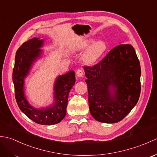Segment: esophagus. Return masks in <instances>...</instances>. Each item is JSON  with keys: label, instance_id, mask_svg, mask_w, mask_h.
I'll return each mask as SVG.
<instances>
[{"label": "esophagus", "instance_id": "34e87169", "mask_svg": "<svg viewBox=\"0 0 157 157\" xmlns=\"http://www.w3.org/2000/svg\"><path fill=\"white\" fill-rule=\"evenodd\" d=\"M76 75L78 77H79V78H81V77H82L83 75H84V71L81 69H78L76 71Z\"/></svg>", "mask_w": 157, "mask_h": 157}]
</instances>
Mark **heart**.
Here are the masks:
<instances>
[{"mask_svg":"<svg viewBox=\"0 0 157 157\" xmlns=\"http://www.w3.org/2000/svg\"><path fill=\"white\" fill-rule=\"evenodd\" d=\"M94 42L93 40H88L81 42L78 46V50H84L87 48ZM107 48L106 43L103 41H98L94 43L91 47L85 52L83 56L84 61L87 64H92L95 63L101 56L104 54Z\"/></svg>","mask_w":157,"mask_h":157,"instance_id":"obj_1","label":"heart"}]
</instances>
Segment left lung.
<instances>
[{"label": "left lung", "instance_id": "left-lung-1", "mask_svg": "<svg viewBox=\"0 0 157 157\" xmlns=\"http://www.w3.org/2000/svg\"><path fill=\"white\" fill-rule=\"evenodd\" d=\"M84 68L93 117L103 123L121 121L138 102L141 91V68L134 47L119 44L96 64Z\"/></svg>", "mask_w": 157, "mask_h": 157}]
</instances>
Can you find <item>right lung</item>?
Returning a JSON list of instances; mask_svg holds the SVG:
<instances>
[{"instance_id":"obj_1","label":"right lung","mask_w":157,"mask_h":157,"mask_svg":"<svg viewBox=\"0 0 157 157\" xmlns=\"http://www.w3.org/2000/svg\"><path fill=\"white\" fill-rule=\"evenodd\" d=\"M42 44V40L34 38L23 43L18 48L13 71V82L15 99L21 111L35 123L49 125L59 123L65 117L69 93L75 84V78L73 71L58 77L55 84V102L51 107L36 109L29 105L23 93V80L32 63L40 55V48Z\"/></svg>"}]
</instances>
